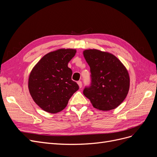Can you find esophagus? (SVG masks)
<instances>
[{"label": "esophagus", "instance_id": "34e87169", "mask_svg": "<svg viewBox=\"0 0 157 157\" xmlns=\"http://www.w3.org/2000/svg\"><path fill=\"white\" fill-rule=\"evenodd\" d=\"M77 84H78V85L79 88H82V82H81V81H78V82H77Z\"/></svg>", "mask_w": 157, "mask_h": 157}]
</instances>
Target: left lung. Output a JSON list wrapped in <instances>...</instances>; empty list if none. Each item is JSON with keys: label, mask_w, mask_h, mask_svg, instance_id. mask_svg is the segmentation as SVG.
Here are the masks:
<instances>
[{"label": "left lung", "mask_w": 157, "mask_h": 157, "mask_svg": "<svg viewBox=\"0 0 157 157\" xmlns=\"http://www.w3.org/2000/svg\"><path fill=\"white\" fill-rule=\"evenodd\" d=\"M91 71L92 84L83 91L94 107L107 111L119 106L130 89L127 69L117 57L97 49L83 51Z\"/></svg>", "instance_id": "left-lung-1"}]
</instances>
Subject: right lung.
<instances>
[{
	"instance_id": "right-lung-1",
	"label": "right lung",
	"mask_w": 157,
	"mask_h": 157,
	"mask_svg": "<svg viewBox=\"0 0 157 157\" xmlns=\"http://www.w3.org/2000/svg\"><path fill=\"white\" fill-rule=\"evenodd\" d=\"M77 50L61 48L44 55L29 74L28 88L33 101L42 110L57 113L66 107L73 94L78 90L71 80L68 63Z\"/></svg>"
}]
</instances>
